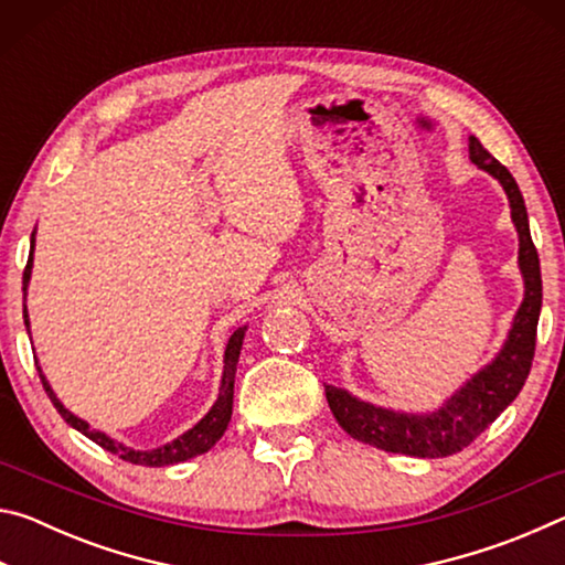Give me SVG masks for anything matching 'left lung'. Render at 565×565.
Masks as SVG:
<instances>
[{"label":"left lung","instance_id":"left-lung-1","mask_svg":"<svg viewBox=\"0 0 565 565\" xmlns=\"http://www.w3.org/2000/svg\"><path fill=\"white\" fill-rule=\"evenodd\" d=\"M468 154L478 169L489 171L491 177L501 181L505 196H509L511 218L515 232H519V266L525 284L523 303L515 311L509 339H505L499 356L468 379L434 414H401V411L366 404L343 388L327 386L331 414L343 431L361 444L376 446L388 454L444 458L463 451L521 394L533 363L543 284L523 194L511 171L499 159H493L476 137H468Z\"/></svg>","mask_w":565,"mask_h":565}]
</instances>
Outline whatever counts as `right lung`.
<instances>
[{
	"instance_id": "add662e5",
	"label": "right lung",
	"mask_w": 565,
	"mask_h": 565,
	"mask_svg": "<svg viewBox=\"0 0 565 565\" xmlns=\"http://www.w3.org/2000/svg\"><path fill=\"white\" fill-rule=\"evenodd\" d=\"M32 252H34V232H32ZM30 276H32V254H30V262H26V269L22 276V291H24V299H26V286H30ZM24 327H30V317H26V306H24ZM244 331L246 327L236 329L232 333V339L226 343V351H224V376H222V386H218V398L216 404L212 406V411L199 420L194 428H189L184 436L174 438V441L154 448V451H134V448L117 444L114 438H109L107 434L97 431V428H92L87 420H82L79 416H74L72 411H66L62 406V401L54 396V391L50 386V381L44 379L42 369H40V379L44 384L46 396L52 398L54 408L60 411L62 418L70 424L76 431H82L87 438H92L94 444H99L104 451H109L114 456H119L121 461H129V463H137V466H174L181 461H189V458L194 456H202L206 454L209 448H212L218 438L224 436L228 420H232V406H234V376H236V363H238V353H242V341H244Z\"/></svg>"
}]
</instances>
